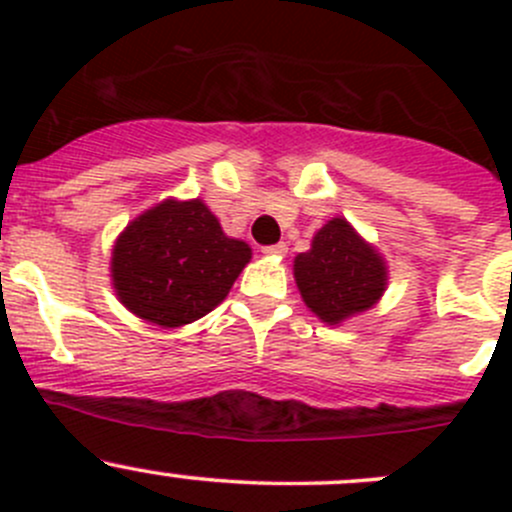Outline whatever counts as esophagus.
I'll return each instance as SVG.
<instances>
[{"label":"esophagus","mask_w":512,"mask_h":512,"mask_svg":"<svg viewBox=\"0 0 512 512\" xmlns=\"http://www.w3.org/2000/svg\"><path fill=\"white\" fill-rule=\"evenodd\" d=\"M262 252H265V255H270V257H285L287 255V245H285V242H277V245L262 247Z\"/></svg>","instance_id":"34e87169"}]
</instances>
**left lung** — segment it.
<instances>
[{
  "label": "left lung",
  "mask_w": 512,
  "mask_h": 512,
  "mask_svg": "<svg viewBox=\"0 0 512 512\" xmlns=\"http://www.w3.org/2000/svg\"><path fill=\"white\" fill-rule=\"evenodd\" d=\"M294 277L307 307L322 322L339 324L369 309L386 287V267L342 218L314 235L312 250L294 260Z\"/></svg>",
  "instance_id": "1"
}]
</instances>
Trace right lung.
I'll list each match as a JSON object with an SVG mask.
<instances>
[{"mask_svg": "<svg viewBox=\"0 0 512 512\" xmlns=\"http://www.w3.org/2000/svg\"><path fill=\"white\" fill-rule=\"evenodd\" d=\"M200 200H165L133 220L113 247V287L141 319L183 327L213 312L250 262Z\"/></svg>", "mask_w": 512, "mask_h": 512, "instance_id": "obj_1", "label": "right lung"}]
</instances>
